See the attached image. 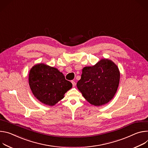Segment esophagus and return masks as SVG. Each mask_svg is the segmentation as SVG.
<instances>
[{"label": "esophagus", "mask_w": 148, "mask_h": 148, "mask_svg": "<svg viewBox=\"0 0 148 148\" xmlns=\"http://www.w3.org/2000/svg\"><path fill=\"white\" fill-rule=\"evenodd\" d=\"M71 82H72V85H73V87H75V85H76V83L75 82V81H73V80H72Z\"/></svg>", "instance_id": "esophagus-1"}]
</instances>
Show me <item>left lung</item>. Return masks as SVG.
Instances as JSON below:
<instances>
[{
    "instance_id": "left-lung-1",
    "label": "left lung",
    "mask_w": 148,
    "mask_h": 148,
    "mask_svg": "<svg viewBox=\"0 0 148 148\" xmlns=\"http://www.w3.org/2000/svg\"><path fill=\"white\" fill-rule=\"evenodd\" d=\"M120 80L118 66L109 59H102L92 66L82 69L76 84L79 90L91 105L99 106L109 102L115 95Z\"/></svg>"
}]
</instances>
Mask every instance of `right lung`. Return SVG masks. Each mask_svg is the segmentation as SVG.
Here are the masks:
<instances>
[{"mask_svg": "<svg viewBox=\"0 0 148 148\" xmlns=\"http://www.w3.org/2000/svg\"><path fill=\"white\" fill-rule=\"evenodd\" d=\"M29 85L36 99L41 103L52 106L64 97L72 87L63 74L54 67L45 63H38L29 73Z\"/></svg>", "mask_w": 148, "mask_h": 148, "instance_id": "obj_1", "label": "right lung"}]
</instances>
